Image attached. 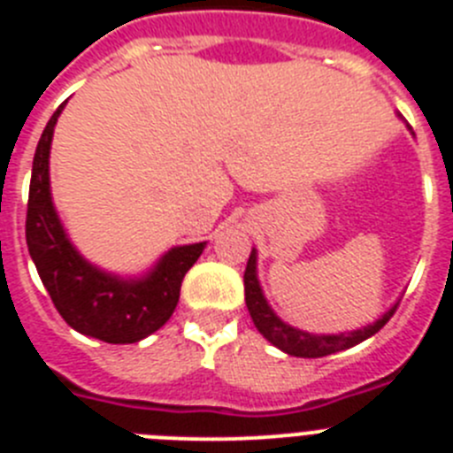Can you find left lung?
<instances>
[{"label": "left lung", "instance_id": "1", "mask_svg": "<svg viewBox=\"0 0 453 453\" xmlns=\"http://www.w3.org/2000/svg\"><path fill=\"white\" fill-rule=\"evenodd\" d=\"M245 302L250 308V315L254 319L256 329L261 331V335L265 340H270L272 345L279 347L281 351L290 356H299V358H322V356H331L335 351L349 349V347L358 345L363 340H367L370 335H374L376 331H381L388 324V319L395 315L397 306H392L386 315H383L379 322H374L372 326H365L361 331H354V334H340V335H313L303 334L299 329H292L288 324H283L281 319L272 313V308L267 306L265 297H263L261 286H258V279H256V251H251L250 261H247L245 270Z\"/></svg>", "mask_w": 453, "mask_h": 453}]
</instances>
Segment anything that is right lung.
Wrapping results in <instances>:
<instances>
[{
	"label": "right lung",
	"instance_id": "1",
	"mask_svg": "<svg viewBox=\"0 0 453 453\" xmlns=\"http://www.w3.org/2000/svg\"><path fill=\"white\" fill-rule=\"evenodd\" d=\"M56 108L40 135L27 203V245L51 302L72 329L90 338L127 345L158 331L172 318L186 272L203 251V242L172 250L142 281H119L95 270L70 245L50 195V147Z\"/></svg>",
	"mask_w": 453,
	"mask_h": 453
}]
</instances>
